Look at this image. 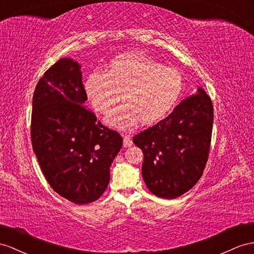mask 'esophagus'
<instances>
[{
    "mask_svg": "<svg viewBox=\"0 0 254 254\" xmlns=\"http://www.w3.org/2000/svg\"><path fill=\"white\" fill-rule=\"evenodd\" d=\"M132 145H133V141L131 137H129V136H125V137H123V146L127 148V147H131Z\"/></svg>",
    "mask_w": 254,
    "mask_h": 254,
    "instance_id": "esophagus-1",
    "label": "esophagus"
}]
</instances>
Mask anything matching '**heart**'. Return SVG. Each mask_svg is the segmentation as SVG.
Instances as JSON below:
<instances>
[{"label":"heart","instance_id":"b5f03b06","mask_svg":"<svg viewBox=\"0 0 254 254\" xmlns=\"http://www.w3.org/2000/svg\"><path fill=\"white\" fill-rule=\"evenodd\" d=\"M89 101L97 112L107 115V125L127 131L139 122L152 126L164 119L184 90V77L176 67L137 55H127L109 64L105 74H91L84 83Z\"/></svg>","mask_w":254,"mask_h":254}]
</instances>
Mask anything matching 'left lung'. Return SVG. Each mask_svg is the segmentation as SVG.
I'll return each mask as SVG.
<instances>
[{"instance_id": "left-lung-1", "label": "left lung", "mask_w": 254, "mask_h": 254, "mask_svg": "<svg viewBox=\"0 0 254 254\" xmlns=\"http://www.w3.org/2000/svg\"><path fill=\"white\" fill-rule=\"evenodd\" d=\"M212 123L211 100L198 88L165 119L134 136L144 153L141 175L151 193L173 199L197 183L207 163Z\"/></svg>"}]
</instances>
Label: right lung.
<instances>
[{
    "label": "right lung",
    "instance_id": "right-lung-1",
    "mask_svg": "<svg viewBox=\"0 0 254 254\" xmlns=\"http://www.w3.org/2000/svg\"><path fill=\"white\" fill-rule=\"evenodd\" d=\"M80 68L70 58H62L37 82L31 139L50 187L71 203L84 205L106 190L122 137L84 107L87 93Z\"/></svg>",
    "mask_w": 254,
    "mask_h": 254
}]
</instances>
